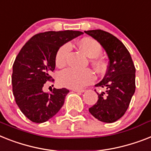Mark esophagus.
Segmentation results:
<instances>
[{"label": "esophagus", "mask_w": 151, "mask_h": 151, "mask_svg": "<svg viewBox=\"0 0 151 151\" xmlns=\"http://www.w3.org/2000/svg\"><path fill=\"white\" fill-rule=\"evenodd\" d=\"M84 89H73V91H74V92H78V93H83L84 92Z\"/></svg>", "instance_id": "1"}]
</instances>
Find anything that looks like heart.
Returning a JSON list of instances; mask_svg holds the SVG:
<instances>
[{
  "label": "heart",
  "mask_w": 151,
  "mask_h": 151,
  "mask_svg": "<svg viewBox=\"0 0 151 151\" xmlns=\"http://www.w3.org/2000/svg\"><path fill=\"white\" fill-rule=\"evenodd\" d=\"M79 47L89 57H93L91 63L98 70H101L105 67V63L99 55L101 53L102 47L101 44L92 38L86 37L82 39L78 42ZM71 50V45L65 43L59 48L56 53L55 62L56 66L63 67L67 64V58ZM95 79V73L90 69L77 70L67 68L60 72L58 82L61 86L71 89H80L88 84H91Z\"/></svg>",
  "instance_id": "b5f03b06"
}]
</instances>
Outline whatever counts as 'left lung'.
<instances>
[{
  "mask_svg": "<svg viewBox=\"0 0 151 151\" xmlns=\"http://www.w3.org/2000/svg\"><path fill=\"white\" fill-rule=\"evenodd\" d=\"M84 32L101 44L109 59L105 77L95 84L105 92H97L99 99L89 111L99 121L116 122L127 111L135 92V66L128 50L116 36L101 29Z\"/></svg>",
  "mask_w": 151,
  "mask_h": 151,
  "instance_id": "obj_1",
  "label": "left lung"
}]
</instances>
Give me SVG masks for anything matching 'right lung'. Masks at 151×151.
<instances>
[{"label": "right lung", "instance_id": "obj_1", "mask_svg": "<svg viewBox=\"0 0 151 151\" xmlns=\"http://www.w3.org/2000/svg\"><path fill=\"white\" fill-rule=\"evenodd\" d=\"M79 31H49L38 33L24 44L13 64L12 91L16 104L32 122L42 123L55 116L64 104L67 88L50 94L42 90L47 81H54L57 50L70 40L82 35Z\"/></svg>", "mask_w": 151, "mask_h": 151}]
</instances>
